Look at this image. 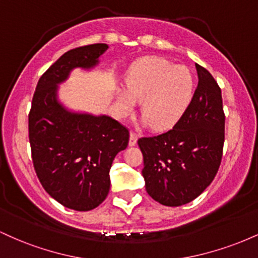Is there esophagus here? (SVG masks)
I'll list each match as a JSON object with an SVG mask.
<instances>
[{"label": "esophagus", "instance_id": "esophagus-1", "mask_svg": "<svg viewBox=\"0 0 258 258\" xmlns=\"http://www.w3.org/2000/svg\"><path fill=\"white\" fill-rule=\"evenodd\" d=\"M137 139H138V135L136 132H131L130 133V142H128V144L131 147H133V146H136V143H137Z\"/></svg>", "mask_w": 258, "mask_h": 258}]
</instances>
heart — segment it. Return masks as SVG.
<instances>
[{
	"label": "heart",
	"instance_id": "obj_1",
	"mask_svg": "<svg viewBox=\"0 0 258 258\" xmlns=\"http://www.w3.org/2000/svg\"><path fill=\"white\" fill-rule=\"evenodd\" d=\"M194 78L186 67L153 58L136 64L126 76L125 91L116 93V110L126 114L141 100V112L150 127L173 125L193 98Z\"/></svg>",
	"mask_w": 258,
	"mask_h": 258
}]
</instances>
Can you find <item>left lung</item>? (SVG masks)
Instances as JSON below:
<instances>
[{
  "instance_id": "obj_1",
  "label": "left lung",
  "mask_w": 258,
  "mask_h": 258,
  "mask_svg": "<svg viewBox=\"0 0 258 258\" xmlns=\"http://www.w3.org/2000/svg\"><path fill=\"white\" fill-rule=\"evenodd\" d=\"M198 87L173 128L138 139L148 194L165 206L190 203L211 184L224 143L222 92L214 76L195 64Z\"/></svg>"
}]
</instances>
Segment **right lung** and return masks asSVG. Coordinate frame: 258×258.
Returning <instances> with one entry per match:
<instances>
[{
    "label": "right lung",
    "instance_id": "right-lung-1",
    "mask_svg": "<svg viewBox=\"0 0 258 258\" xmlns=\"http://www.w3.org/2000/svg\"><path fill=\"white\" fill-rule=\"evenodd\" d=\"M108 44L64 53L38 80L29 112V141L35 171L53 199L68 209L90 211L110 189L112 160L128 146L130 132L106 115L68 110L58 100V85L75 68L92 69Z\"/></svg>",
    "mask_w": 258,
    "mask_h": 258
}]
</instances>
